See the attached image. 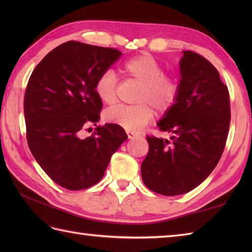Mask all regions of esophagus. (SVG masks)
Returning <instances> with one entry per match:
<instances>
[{
	"label": "esophagus",
	"mask_w": 252,
	"mask_h": 252,
	"mask_svg": "<svg viewBox=\"0 0 252 252\" xmlns=\"http://www.w3.org/2000/svg\"><path fill=\"white\" fill-rule=\"evenodd\" d=\"M126 134H127V137H129L130 140H132V138H134V137L137 136V134L134 132H126Z\"/></svg>",
	"instance_id": "esophagus-1"
}]
</instances>
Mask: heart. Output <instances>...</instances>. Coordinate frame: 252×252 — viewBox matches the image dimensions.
I'll list each match as a JSON object with an SVG mask.
<instances>
[{"label": "heart", "mask_w": 252, "mask_h": 252, "mask_svg": "<svg viewBox=\"0 0 252 252\" xmlns=\"http://www.w3.org/2000/svg\"><path fill=\"white\" fill-rule=\"evenodd\" d=\"M121 72L127 79L141 83L136 101L133 106H116L105 112V120L122 126L123 129L136 132L151 122L155 110L165 115L178 103L181 92L179 80L164 74V69L156 58L149 54L137 55L122 65ZM94 91L100 101L114 105L117 100V77L108 69L96 78Z\"/></svg>", "instance_id": "1"}]
</instances>
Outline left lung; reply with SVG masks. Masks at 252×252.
<instances>
[{"mask_svg":"<svg viewBox=\"0 0 252 252\" xmlns=\"http://www.w3.org/2000/svg\"><path fill=\"white\" fill-rule=\"evenodd\" d=\"M183 53L180 97L158 122L171 138L147 135L141 165L144 184L163 196L185 194L208 178L221 159L231 122L228 89L217 68L195 52Z\"/></svg>","mask_w":252,"mask_h":252,"instance_id":"8db88e82","label":"left lung"}]
</instances>
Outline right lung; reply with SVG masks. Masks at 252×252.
Listing matches in <instances>:
<instances>
[{"label": "right lung", "instance_id": "obj_1", "mask_svg": "<svg viewBox=\"0 0 252 252\" xmlns=\"http://www.w3.org/2000/svg\"><path fill=\"white\" fill-rule=\"evenodd\" d=\"M122 55L114 47L68 41L51 51L32 71L24 99L26 135L44 172L63 189H85L104 176L110 158L126 140L120 126H96L103 103L95 80Z\"/></svg>", "mask_w": 252, "mask_h": 252}]
</instances>
